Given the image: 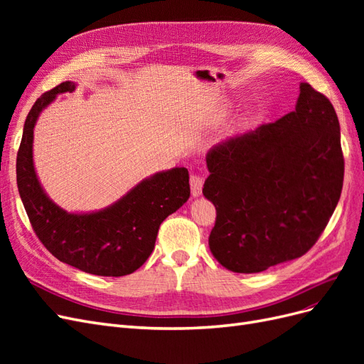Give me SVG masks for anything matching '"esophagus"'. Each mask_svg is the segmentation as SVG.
Here are the masks:
<instances>
[{"mask_svg": "<svg viewBox=\"0 0 364 364\" xmlns=\"http://www.w3.org/2000/svg\"><path fill=\"white\" fill-rule=\"evenodd\" d=\"M190 186H191L193 197H199L202 194V188H203V178H202V176L191 174Z\"/></svg>", "mask_w": 364, "mask_h": 364, "instance_id": "34e87169", "label": "esophagus"}]
</instances>
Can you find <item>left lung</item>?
I'll return each instance as SVG.
<instances>
[{"mask_svg": "<svg viewBox=\"0 0 364 364\" xmlns=\"http://www.w3.org/2000/svg\"><path fill=\"white\" fill-rule=\"evenodd\" d=\"M294 111L214 146L203 196L217 209L209 235L230 272L258 273L302 257L326 228L343 186L331 102L301 83Z\"/></svg>", "mask_w": 364, "mask_h": 364, "instance_id": "obj_1", "label": "left lung"}]
</instances>
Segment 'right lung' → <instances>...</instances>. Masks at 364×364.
<instances>
[{"instance_id": "obj_1", "label": "right lung", "mask_w": 364, "mask_h": 364, "mask_svg": "<svg viewBox=\"0 0 364 364\" xmlns=\"http://www.w3.org/2000/svg\"><path fill=\"white\" fill-rule=\"evenodd\" d=\"M74 90V82H63L42 94L30 109L16 158L19 196L33 230L51 255L98 277H124L147 261L161 223L188 200L190 174L183 167L161 171L102 211H63L39 183L33 165V129L58 94Z\"/></svg>"}]
</instances>
